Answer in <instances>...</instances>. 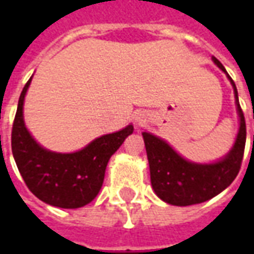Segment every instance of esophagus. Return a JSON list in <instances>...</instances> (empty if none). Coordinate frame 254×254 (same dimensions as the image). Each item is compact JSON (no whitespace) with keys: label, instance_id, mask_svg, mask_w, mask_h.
<instances>
[{"label":"esophagus","instance_id":"obj_1","mask_svg":"<svg viewBox=\"0 0 254 254\" xmlns=\"http://www.w3.org/2000/svg\"><path fill=\"white\" fill-rule=\"evenodd\" d=\"M137 121H140V118H138V120H137Z\"/></svg>","mask_w":254,"mask_h":254}]
</instances>
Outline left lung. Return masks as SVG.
Segmentation results:
<instances>
[{
    "mask_svg": "<svg viewBox=\"0 0 254 254\" xmlns=\"http://www.w3.org/2000/svg\"><path fill=\"white\" fill-rule=\"evenodd\" d=\"M213 63L226 72L219 60L213 57ZM227 77L234 87L241 125L234 147L226 158L212 165L191 163L181 158L166 141L151 133H143L152 188L163 201L171 205L185 207L207 201L223 191L240 173L245 151L246 124L238 100L237 87L229 74Z\"/></svg>",
    "mask_w": 254,
    "mask_h": 254,
    "instance_id": "1",
    "label": "left lung"
}]
</instances>
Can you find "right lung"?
Here are the masks:
<instances>
[{"mask_svg": "<svg viewBox=\"0 0 254 254\" xmlns=\"http://www.w3.org/2000/svg\"><path fill=\"white\" fill-rule=\"evenodd\" d=\"M31 78L20 95L12 127V152L20 174L39 200L60 208H80L99 193L107 162L133 133L132 125L105 134L73 154H56L42 148L24 127L23 103Z\"/></svg>", "mask_w": 254, "mask_h": 254, "instance_id": "add662e5", "label": "right lung"}]
</instances>
